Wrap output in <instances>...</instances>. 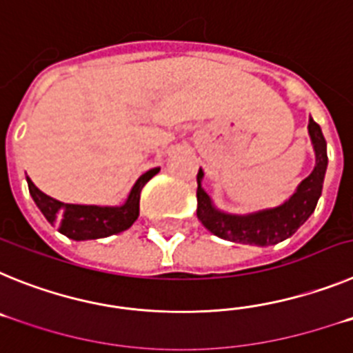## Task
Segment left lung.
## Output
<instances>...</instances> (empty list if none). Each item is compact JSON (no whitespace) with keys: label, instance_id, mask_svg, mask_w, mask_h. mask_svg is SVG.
<instances>
[{"label":"left lung","instance_id":"left-lung-1","mask_svg":"<svg viewBox=\"0 0 353 353\" xmlns=\"http://www.w3.org/2000/svg\"><path fill=\"white\" fill-rule=\"evenodd\" d=\"M311 145L314 150V168L310 176H305L297 185L295 192L286 199L285 203L272 208H261L248 214H230L215 207L210 196L203 189L205 171H198V210L196 215L208 232L219 239L236 242V244L267 245L279 244L290 239L299 228L310 219L316 208L318 199L322 196L323 179H325L327 164V143L322 129L313 118L307 123Z\"/></svg>","mask_w":353,"mask_h":353}]
</instances>
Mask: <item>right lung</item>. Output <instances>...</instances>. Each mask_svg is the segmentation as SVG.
<instances>
[{
	"label": "right lung",
	"instance_id": "right-lung-1",
	"mask_svg": "<svg viewBox=\"0 0 353 353\" xmlns=\"http://www.w3.org/2000/svg\"><path fill=\"white\" fill-rule=\"evenodd\" d=\"M159 170L161 168H154V170L143 173L132 185L125 201L121 205H114V207L111 205L102 207V205L63 203V201L43 194L30 179L26 180L31 198L39 210L52 226H58L60 233L72 240H95L117 235L132 226L139 215L141 189L154 174L159 173Z\"/></svg>",
	"mask_w": 353,
	"mask_h": 353
}]
</instances>
